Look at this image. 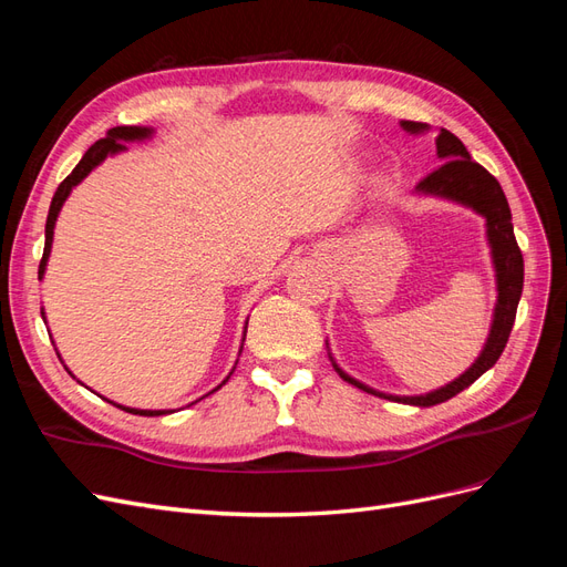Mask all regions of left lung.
<instances>
[{"label": "left lung", "mask_w": 567, "mask_h": 567, "mask_svg": "<svg viewBox=\"0 0 567 567\" xmlns=\"http://www.w3.org/2000/svg\"><path fill=\"white\" fill-rule=\"evenodd\" d=\"M402 127L411 134L427 130L425 123H414V120H402ZM435 144H437V156L444 158V163L416 184V192L463 203L487 219V241L492 248V260L496 269V290H499V298H496L494 321L489 329V338L485 342V350L480 352L475 364L466 373H461L456 381L427 394H416V398H398V394L375 392L364 383L350 379L346 371H340L333 364L336 371L340 373V379L357 385L359 390L379 394V398H385L392 402L414 404V406H433V404L452 400L454 394L466 390L487 369L496 364V359L502 357L508 342L513 321H516L520 293H523V252L518 248L516 234H513L511 208L502 192V184L496 182L483 165L471 158L466 146H463L458 136H454L450 130H440Z\"/></svg>", "instance_id": "8db88e82"}]
</instances>
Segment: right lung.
<instances>
[{
    "mask_svg": "<svg viewBox=\"0 0 567 567\" xmlns=\"http://www.w3.org/2000/svg\"><path fill=\"white\" fill-rule=\"evenodd\" d=\"M153 130L148 127H134V125H123V127H113L109 130V134L104 136V140L94 142L87 153H84L82 161L75 165V169L71 175H68L59 188L54 198H51V205H49V215H47V229H44V252H42V262H40V279L44 277V267H47V260H49V252H51V238H54V225H56V217L61 213V205L65 203L68 194L73 192V186L80 184L84 177H87L92 169L104 161L106 156H113V153H120L125 151V144L123 142H134V140H146V136H151ZM227 383V381H225ZM219 388V385H217ZM215 388V390H217ZM213 390V392H215ZM113 404V402H111ZM117 409L123 411H130V414H140V416H163V414H169V411H151V409H130V406H123V404H115Z\"/></svg>",
    "mask_w": 567,
    "mask_h": 567,
    "instance_id": "1",
    "label": "right lung"
}]
</instances>
